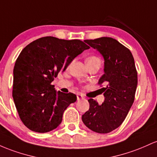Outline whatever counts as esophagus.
I'll return each instance as SVG.
<instances>
[{
    "mask_svg": "<svg viewBox=\"0 0 157 157\" xmlns=\"http://www.w3.org/2000/svg\"><path fill=\"white\" fill-rule=\"evenodd\" d=\"M84 98V96L83 95L80 94V93H78V94H77V100H80V99H83Z\"/></svg>",
    "mask_w": 157,
    "mask_h": 157,
    "instance_id": "obj_1",
    "label": "esophagus"
}]
</instances>
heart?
Returning a JSON list of instances; mask_svg holds the SVG:
<instances>
[{
  "label": "heart",
  "instance_id": "1",
  "mask_svg": "<svg viewBox=\"0 0 157 157\" xmlns=\"http://www.w3.org/2000/svg\"><path fill=\"white\" fill-rule=\"evenodd\" d=\"M86 62H87V64H91V63H93V62H100L101 63V60L97 56H90V57H88L87 60H86Z\"/></svg>",
  "mask_w": 157,
  "mask_h": 157
}]
</instances>
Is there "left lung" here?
Instances as JSON below:
<instances>
[{"instance_id": "obj_1", "label": "left lung", "mask_w": 157, "mask_h": 157, "mask_svg": "<svg viewBox=\"0 0 157 157\" xmlns=\"http://www.w3.org/2000/svg\"><path fill=\"white\" fill-rule=\"evenodd\" d=\"M84 41L105 59V73L98 84L106 86L101 88L105 98L103 103L99 105L90 98V108L82 119L91 131L110 133L121 125L134 101L138 83L134 59L129 49L114 38L101 37Z\"/></svg>"}]
</instances>
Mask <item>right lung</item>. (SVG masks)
Instances as JSON below:
<instances>
[{"mask_svg":"<svg viewBox=\"0 0 157 157\" xmlns=\"http://www.w3.org/2000/svg\"><path fill=\"white\" fill-rule=\"evenodd\" d=\"M90 47L80 40L43 37L23 49L13 70L12 97L26 128L47 133L61 124L64 111L77 97L56 92L52 81Z\"/></svg>","mask_w":157,"mask_h":157,"instance_id":"right-lung-1","label":"right lung"}]
</instances>
